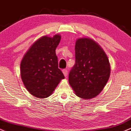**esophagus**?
<instances>
[{"label": "esophagus", "mask_w": 131, "mask_h": 131, "mask_svg": "<svg viewBox=\"0 0 131 131\" xmlns=\"http://www.w3.org/2000/svg\"><path fill=\"white\" fill-rule=\"evenodd\" d=\"M62 72H63V73H64V76H65V77H67V75H68V70H67V69H63Z\"/></svg>", "instance_id": "34e87169"}]
</instances>
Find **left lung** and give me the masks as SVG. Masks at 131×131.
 Wrapping results in <instances>:
<instances>
[{
    "mask_svg": "<svg viewBox=\"0 0 131 131\" xmlns=\"http://www.w3.org/2000/svg\"><path fill=\"white\" fill-rule=\"evenodd\" d=\"M75 51V63L69 74V84L79 97L93 98L109 79V60L101 46L89 38L78 39Z\"/></svg>",
    "mask_w": 131,
    "mask_h": 131,
    "instance_id": "1",
    "label": "left lung"
}]
</instances>
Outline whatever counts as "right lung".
<instances>
[{"label":"right lung","mask_w":131,"mask_h":131,"mask_svg":"<svg viewBox=\"0 0 131 131\" xmlns=\"http://www.w3.org/2000/svg\"><path fill=\"white\" fill-rule=\"evenodd\" d=\"M61 35L44 36L35 41L22 59L21 80L26 89L35 97L49 96L64 75L58 68L56 49Z\"/></svg>","instance_id":"1"}]
</instances>
